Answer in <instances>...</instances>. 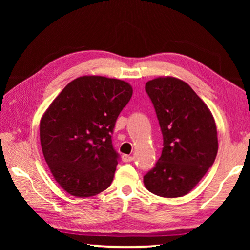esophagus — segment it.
Returning a JSON list of instances; mask_svg holds the SVG:
<instances>
[{"label":"esophagus","instance_id":"obj_1","mask_svg":"<svg viewBox=\"0 0 250 250\" xmlns=\"http://www.w3.org/2000/svg\"><path fill=\"white\" fill-rule=\"evenodd\" d=\"M123 160H124L125 163L133 162V160H134V157H133V156H127V155H124V156H123Z\"/></svg>","mask_w":250,"mask_h":250}]
</instances>
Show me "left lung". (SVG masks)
Wrapping results in <instances>:
<instances>
[{
	"instance_id": "left-lung-1",
	"label": "left lung",
	"mask_w": 250,
	"mask_h": 250,
	"mask_svg": "<svg viewBox=\"0 0 250 250\" xmlns=\"http://www.w3.org/2000/svg\"><path fill=\"white\" fill-rule=\"evenodd\" d=\"M146 92L155 108L164 148L143 182L157 196L182 197L213 166L218 150L216 124L186 82L159 77L146 84Z\"/></svg>"
}]
</instances>
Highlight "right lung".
<instances>
[{"label":"right lung","instance_id":"1","mask_svg":"<svg viewBox=\"0 0 250 250\" xmlns=\"http://www.w3.org/2000/svg\"><path fill=\"white\" fill-rule=\"evenodd\" d=\"M132 93L124 81L78 77L41 119L44 158L59 186L71 196H95L111 184L119 160L112 133Z\"/></svg>","mask_w":250,"mask_h":250}]
</instances>
